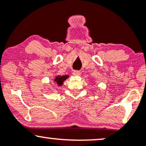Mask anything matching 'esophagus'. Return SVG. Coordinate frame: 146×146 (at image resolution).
Here are the masks:
<instances>
[{
	"label": "esophagus",
	"mask_w": 146,
	"mask_h": 146,
	"mask_svg": "<svg viewBox=\"0 0 146 146\" xmlns=\"http://www.w3.org/2000/svg\"><path fill=\"white\" fill-rule=\"evenodd\" d=\"M73 75L76 76H79L81 75V72L79 70H74L73 72Z\"/></svg>",
	"instance_id": "1"
}]
</instances>
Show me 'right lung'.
Here are the masks:
<instances>
[{
  "label": "right lung",
  "instance_id": "add662e5",
  "mask_svg": "<svg viewBox=\"0 0 146 146\" xmlns=\"http://www.w3.org/2000/svg\"><path fill=\"white\" fill-rule=\"evenodd\" d=\"M68 77H69V76H68V75L57 76H56V78H55L54 82H56L58 86H62L64 82Z\"/></svg>",
  "mask_w": 146,
  "mask_h": 146
}]
</instances>
